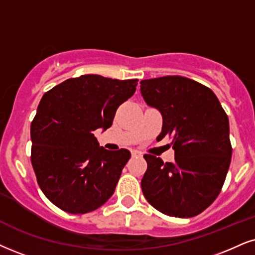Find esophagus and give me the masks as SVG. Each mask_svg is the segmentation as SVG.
<instances>
[{"instance_id": "1", "label": "esophagus", "mask_w": 255, "mask_h": 255, "mask_svg": "<svg viewBox=\"0 0 255 255\" xmlns=\"http://www.w3.org/2000/svg\"><path fill=\"white\" fill-rule=\"evenodd\" d=\"M143 153L140 151H137V150H134V151H132V157H142Z\"/></svg>"}]
</instances>
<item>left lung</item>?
I'll return each mask as SVG.
<instances>
[{"label":"left lung","mask_w":255,"mask_h":255,"mask_svg":"<svg viewBox=\"0 0 255 255\" xmlns=\"http://www.w3.org/2000/svg\"><path fill=\"white\" fill-rule=\"evenodd\" d=\"M140 92L162 113L158 138H170L175 150L172 163L144 155V196L165 215H199L218 197L231 164L227 113L209 87L180 75L142 80Z\"/></svg>","instance_id":"left-lung-1"}]
</instances>
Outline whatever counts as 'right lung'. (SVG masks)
Masks as SVG:
<instances>
[{"instance_id": "right-lung-1", "label": "right lung", "mask_w": 255, "mask_h": 255, "mask_svg": "<svg viewBox=\"0 0 255 255\" xmlns=\"http://www.w3.org/2000/svg\"><path fill=\"white\" fill-rule=\"evenodd\" d=\"M137 83L86 74L43 94L30 125V161L41 190L58 208L86 214L115 193L131 153L104 149L93 132L111 127Z\"/></svg>"}]
</instances>
